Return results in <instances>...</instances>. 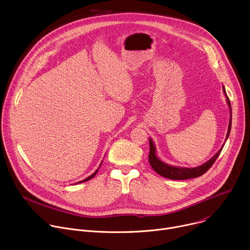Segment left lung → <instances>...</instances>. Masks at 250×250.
Returning a JSON list of instances; mask_svg holds the SVG:
<instances>
[{"mask_svg": "<svg viewBox=\"0 0 250 250\" xmlns=\"http://www.w3.org/2000/svg\"><path fill=\"white\" fill-rule=\"evenodd\" d=\"M224 92L226 94L225 87H224ZM227 102H228V104L229 105V109H230V119H229V130H228V134H227V139H228L229 132H230V128H231V108H230V102H229V99L228 96H227ZM149 149L150 150H149V154H148V161H149V164L152 167V169L157 174H159L165 178H169V179H172V180H186V179H192V178L202 176L204 173H206L212 166V164L215 163V161L221 154L223 148H221L217 152V154L213 157H211L208 162H206L203 165L196 167V168H181V167H174V166L165 164L164 162L159 160L158 157L156 156L155 146H154L151 139H149Z\"/></svg>", "mask_w": 250, "mask_h": 250, "instance_id": "obj_1", "label": "left lung"}]
</instances>
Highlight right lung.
Wrapping results in <instances>:
<instances>
[{
    "label": "right lung",
    "mask_w": 250,
    "mask_h": 250,
    "mask_svg": "<svg viewBox=\"0 0 250 250\" xmlns=\"http://www.w3.org/2000/svg\"><path fill=\"white\" fill-rule=\"evenodd\" d=\"M99 168H100V167H99ZM99 168H98V169H97V170H96V172H94V173H93V174H92V175H91V176H89V177H88V178H86V179H85V180H83V181H81V182H79V183H82V182H86V181H88V180H90V179H92V178H93V177H94V176H95V175H96V174H97V172H98V170H99Z\"/></svg>",
    "instance_id": "add662e5"
}]
</instances>
